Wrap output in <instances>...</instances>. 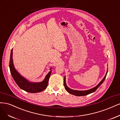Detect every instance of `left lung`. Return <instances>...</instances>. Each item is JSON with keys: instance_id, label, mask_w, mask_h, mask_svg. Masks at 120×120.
<instances>
[{"instance_id": "8db88e82", "label": "left lung", "mask_w": 120, "mask_h": 120, "mask_svg": "<svg viewBox=\"0 0 120 120\" xmlns=\"http://www.w3.org/2000/svg\"><path fill=\"white\" fill-rule=\"evenodd\" d=\"M107 73H108V70L107 71L106 73V74L104 77V78L103 79V80L100 82V83L97 86H96L95 87L91 89L90 90H86V91H78V90H72L71 89L69 88H68L67 87V86L66 85V79H65V77H64V87L65 90H66L68 93H70L72 95H74L77 96H86L87 95L89 94L92 93L93 92H94L95 91H96V90L97 89L100 87V86L103 83V82L105 80L107 74Z\"/></svg>"}]
</instances>
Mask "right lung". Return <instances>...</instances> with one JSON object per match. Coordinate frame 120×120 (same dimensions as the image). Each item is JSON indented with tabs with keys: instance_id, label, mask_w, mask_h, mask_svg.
<instances>
[{
	"instance_id": "add662e5",
	"label": "right lung",
	"mask_w": 120,
	"mask_h": 120,
	"mask_svg": "<svg viewBox=\"0 0 120 120\" xmlns=\"http://www.w3.org/2000/svg\"><path fill=\"white\" fill-rule=\"evenodd\" d=\"M9 68L11 74L12 75L14 80L17 85L21 89L26 92L31 93L40 92L43 91L47 88L48 86V81L51 75V71H50L48 74L46 75L43 81L40 83H32L29 82L28 80L25 79L21 76L15 70L13 63L12 59V49L11 50L10 53V57L9 61Z\"/></svg>"
}]
</instances>
